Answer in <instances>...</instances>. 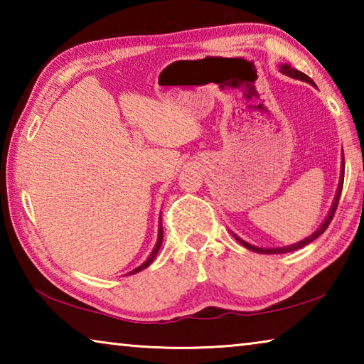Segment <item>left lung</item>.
<instances>
[{"mask_svg": "<svg viewBox=\"0 0 364 364\" xmlns=\"http://www.w3.org/2000/svg\"><path fill=\"white\" fill-rule=\"evenodd\" d=\"M279 72H281V73H284V75H287V77H291V78L301 80V82L310 83L311 86H316V85H315V82H313V80H311L310 77H306L304 72L295 70L294 67H291L289 64H279ZM343 173H345V162H343V151H342L341 178H338L337 193H336L334 200H332V205H331V208H329L328 217L324 218V221H323L321 225H319V228H318V230H316L315 232L310 234V236L305 237V239H301V241L295 242V244H292V245H284V247H271V249H264V247H257V245H252V244H249V242H245L244 239L239 237L237 234H234L232 231H231V234H232L234 239H236V241H237L239 244L244 245L245 249H249V250H252V252H255V254H287V252H294V250H297V249L305 247V245H308L310 242L315 241V239H318V237L321 236V234H323L326 230H328V226H329V223H331V220H332V217H334V213H336V208H337V205H338V199H341V194H342V188H343Z\"/></svg>", "mask_w": 364, "mask_h": 364, "instance_id": "obj_1", "label": "left lung"}]
</instances>
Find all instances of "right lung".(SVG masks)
<instances>
[{
  "label": "right lung",
  "mask_w": 364,
  "mask_h": 364,
  "mask_svg": "<svg viewBox=\"0 0 364 364\" xmlns=\"http://www.w3.org/2000/svg\"><path fill=\"white\" fill-rule=\"evenodd\" d=\"M162 215V213H160ZM162 241H164V230H162V217H159V234H157V242H156V245H154V249H152V252H151V255L146 258V262L143 263V264H139L138 268H134L133 271H130V273L128 274H134V273H139V271H143L144 268H147L149 267V264L154 262V258H156V255H157V252H159V249H160V245H162Z\"/></svg>",
  "instance_id": "1"
}]
</instances>
